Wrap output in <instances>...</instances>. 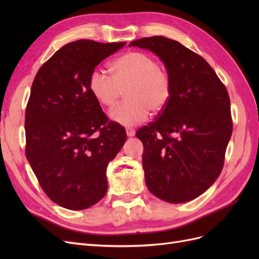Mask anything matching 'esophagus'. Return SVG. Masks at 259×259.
<instances>
[{
  "instance_id": "34e87169",
  "label": "esophagus",
  "mask_w": 259,
  "mask_h": 259,
  "mask_svg": "<svg viewBox=\"0 0 259 259\" xmlns=\"http://www.w3.org/2000/svg\"><path fill=\"white\" fill-rule=\"evenodd\" d=\"M126 135H127L128 137L135 136V131L133 130V128H126Z\"/></svg>"
}]
</instances>
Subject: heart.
Returning <instances> with one entry per match:
<instances>
[{
	"label": "heart",
	"instance_id": "heart-1",
	"mask_svg": "<svg viewBox=\"0 0 259 259\" xmlns=\"http://www.w3.org/2000/svg\"><path fill=\"white\" fill-rule=\"evenodd\" d=\"M111 77L94 71L89 88L93 97L106 108L114 107L125 92L126 101L111 111L116 123L134 126L150 115L162 112L169 103L173 85L166 69L159 66L150 55L127 52L109 64Z\"/></svg>",
	"mask_w": 259,
	"mask_h": 259
}]
</instances>
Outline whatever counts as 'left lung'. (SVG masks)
Wrapping results in <instances>:
<instances>
[{
  "label": "left lung",
  "mask_w": 259,
  "mask_h": 259,
  "mask_svg": "<svg viewBox=\"0 0 259 259\" xmlns=\"http://www.w3.org/2000/svg\"><path fill=\"white\" fill-rule=\"evenodd\" d=\"M130 46L159 56L173 85L167 107L136 133L147 188L169 203L191 201L222 173L232 134L228 92L204 58L177 41L155 35Z\"/></svg>",
  "instance_id": "left-lung-1"
}]
</instances>
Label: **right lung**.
<instances>
[{"label":"right lung","mask_w":259,"mask_h":259,"mask_svg":"<svg viewBox=\"0 0 259 259\" xmlns=\"http://www.w3.org/2000/svg\"><path fill=\"white\" fill-rule=\"evenodd\" d=\"M126 44L77 40L38 69L26 109V156L46 195L73 210L105 197L107 166L126 142L108 121L89 80L95 67Z\"/></svg>","instance_id":"right-lung-1"}]
</instances>
